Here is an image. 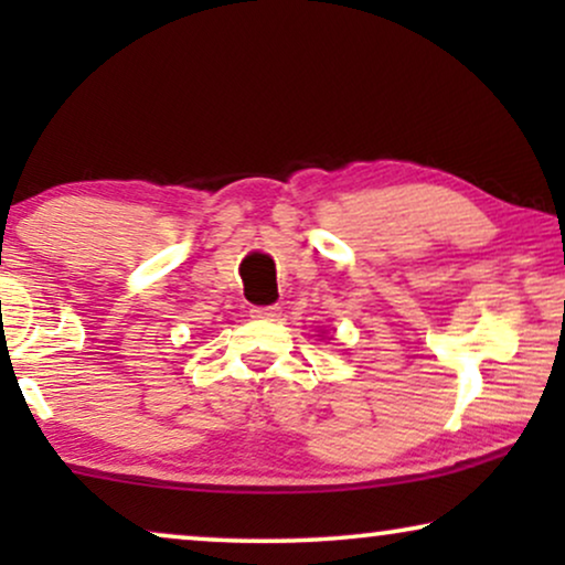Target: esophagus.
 I'll return each mask as SVG.
<instances>
[{"label":"esophagus","mask_w":565,"mask_h":565,"mask_svg":"<svg viewBox=\"0 0 565 565\" xmlns=\"http://www.w3.org/2000/svg\"><path fill=\"white\" fill-rule=\"evenodd\" d=\"M252 316L262 321H277L282 316V308L280 306H254Z\"/></svg>","instance_id":"1"}]
</instances>
